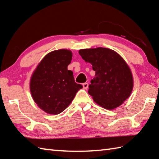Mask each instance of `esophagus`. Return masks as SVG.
<instances>
[{"mask_svg":"<svg viewBox=\"0 0 159 159\" xmlns=\"http://www.w3.org/2000/svg\"><path fill=\"white\" fill-rule=\"evenodd\" d=\"M83 88L85 89H87V88H88V86H89V85H88V83H83Z\"/></svg>","mask_w":159,"mask_h":159,"instance_id":"34e87169","label":"esophagus"}]
</instances>
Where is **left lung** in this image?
Instances as JSON below:
<instances>
[{
  "label": "left lung",
  "instance_id": "left-lung-1",
  "mask_svg": "<svg viewBox=\"0 0 159 159\" xmlns=\"http://www.w3.org/2000/svg\"><path fill=\"white\" fill-rule=\"evenodd\" d=\"M79 53L96 72L88 91L94 102L108 110L121 105L130 97L134 85L126 61L115 50L102 47L81 49Z\"/></svg>",
  "mask_w": 159,
  "mask_h": 159
}]
</instances>
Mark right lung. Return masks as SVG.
I'll list each match as a JSON object with an SVG mask.
<instances>
[{"label": "right lung", "instance_id": "right-lung-1", "mask_svg": "<svg viewBox=\"0 0 159 159\" xmlns=\"http://www.w3.org/2000/svg\"><path fill=\"white\" fill-rule=\"evenodd\" d=\"M72 59L70 50L59 49L47 54L30 79V92L40 109L50 115L59 114L68 107L83 86L74 81L67 66Z\"/></svg>", "mask_w": 159, "mask_h": 159}]
</instances>
